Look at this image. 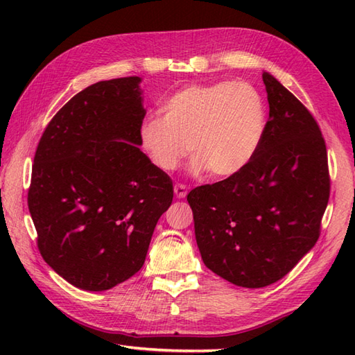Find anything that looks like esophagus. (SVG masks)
<instances>
[{
    "mask_svg": "<svg viewBox=\"0 0 355 355\" xmlns=\"http://www.w3.org/2000/svg\"><path fill=\"white\" fill-rule=\"evenodd\" d=\"M173 192H175L177 198H184L187 195V186L184 184H175L173 186Z\"/></svg>",
    "mask_w": 355,
    "mask_h": 355,
    "instance_id": "esophagus-1",
    "label": "esophagus"
}]
</instances>
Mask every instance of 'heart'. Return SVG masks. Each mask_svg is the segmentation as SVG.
Masks as SVG:
<instances>
[{
	"instance_id": "heart-1",
	"label": "heart",
	"mask_w": 355,
	"mask_h": 355,
	"mask_svg": "<svg viewBox=\"0 0 355 355\" xmlns=\"http://www.w3.org/2000/svg\"><path fill=\"white\" fill-rule=\"evenodd\" d=\"M163 112L140 126L143 148L163 171L175 169L191 150L193 175L232 177L250 163L266 132V105L248 82L184 87L164 102Z\"/></svg>"
}]
</instances>
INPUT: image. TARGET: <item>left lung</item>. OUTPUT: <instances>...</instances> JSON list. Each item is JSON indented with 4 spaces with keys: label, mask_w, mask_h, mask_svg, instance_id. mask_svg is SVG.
<instances>
[{
    "label": "left lung",
    "mask_w": 355,
    "mask_h": 355,
    "mask_svg": "<svg viewBox=\"0 0 355 355\" xmlns=\"http://www.w3.org/2000/svg\"><path fill=\"white\" fill-rule=\"evenodd\" d=\"M270 114L243 171L187 195L202 262L245 288L277 282L311 250L329 198L325 140L311 112L262 73Z\"/></svg>",
    "instance_id": "8db88e82"
}]
</instances>
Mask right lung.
<instances>
[{
	"instance_id": "obj_1",
	"label": "right lung",
	"mask_w": 355,
	"mask_h": 355,
	"mask_svg": "<svg viewBox=\"0 0 355 355\" xmlns=\"http://www.w3.org/2000/svg\"><path fill=\"white\" fill-rule=\"evenodd\" d=\"M139 76L101 80L59 110L37 143L28 210L37 248L67 282L105 291L134 276L173 198L140 150Z\"/></svg>"
}]
</instances>
